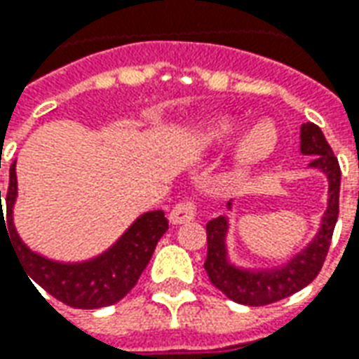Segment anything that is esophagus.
Instances as JSON below:
<instances>
[{"label":"esophagus","instance_id":"1","mask_svg":"<svg viewBox=\"0 0 359 359\" xmlns=\"http://www.w3.org/2000/svg\"><path fill=\"white\" fill-rule=\"evenodd\" d=\"M194 217H196V205L190 200L179 201L171 209V213H169V220H171L172 224H182V222L192 220Z\"/></svg>","mask_w":359,"mask_h":359}]
</instances>
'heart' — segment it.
I'll return each instance as SVG.
<instances>
[{
    "mask_svg": "<svg viewBox=\"0 0 359 359\" xmlns=\"http://www.w3.org/2000/svg\"><path fill=\"white\" fill-rule=\"evenodd\" d=\"M233 123L230 119H222L217 126L211 129V139L213 140H226L232 137ZM276 144V133L272 126L262 123V126L255 127L253 131L247 135L245 139L241 140L240 148H238V158L241 163H255L261 161L272 152Z\"/></svg>",
    "mask_w": 359,
    "mask_h": 359,
    "instance_id": "b5f03b06",
    "label": "heart"
}]
</instances>
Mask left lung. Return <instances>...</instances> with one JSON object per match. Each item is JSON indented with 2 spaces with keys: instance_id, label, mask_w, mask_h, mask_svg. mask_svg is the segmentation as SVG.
<instances>
[{
  "instance_id": "1",
  "label": "left lung",
  "mask_w": 359,
  "mask_h": 359,
  "mask_svg": "<svg viewBox=\"0 0 359 359\" xmlns=\"http://www.w3.org/2000/svg\"><path fill=\"white\" fill-rule=\"evenodd\" d=\"M301 152L314 156L310 165L318 167L327 175L329 205L316 240L289 264L272 272H247L232 266L226 261V247H224L226 219L217 217L207 222V259L203 268L209 276V281L233 302L247 306H264L287 299L302 287H306L308 283H312L325 262L329 245L333 240V230L339 219L341 167L323 133L316 123L302 126Z\"/></svg>"
}]
</instances>
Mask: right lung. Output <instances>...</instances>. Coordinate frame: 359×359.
Listing matches in <instances>:
<instances>
[{
  "label": "right lung",
  "instance_id": "right-lung-1",
  "mask_svg": "<svg viewBox=\"0 0 359 359\" xmlns=\"http://www.w3.org/2000/svg\"><path fill=\"white\" fill-rule=\"evenodd\" d=\"M17 198V172L15 163L9 169V188L5 196V217L1 211L0 190V232L11 236L18 262L30 280L39 287L72 308H102L116 304L131 291L144 272L159 238L167 232L169 222L163 211L142 215L116 245L97 259L81 264H60L32 253L18 238L13 226V203ZM8 226L5 227L4 224Z\"/></svg>",
  "mask_w": 359,
  "mask_h": 359
}]
</instances>
